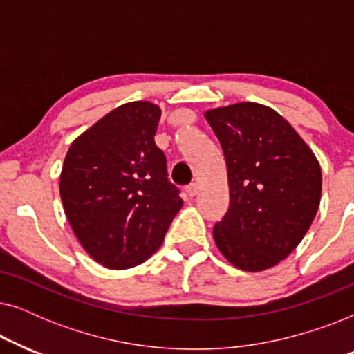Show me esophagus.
Instances as JSON below:
<instances>
[{"label":"esophagus","instance_id":"esophagus-1","mask_svg":"<svg viewBox=\"0 0 354 354\" xmlns=\"http://www.w3.org/2000/svg\"><path fill=\"white\" fill-rule=\"evenodd\" d=\"M198 192H200V185H198L196 182H193V183H190V185L187 187V193L190 196H196Z\"/></svg>","mask_w":354,"mask_h":354}]
</instances>
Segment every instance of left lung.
Listing matches in <instances>:
<instances>
[{
	"mask_svg": "<svg viewBox=\"0 0 354 354\" xmlns=\"http://www.w3.org/2000/svg\"><path fill=\"white\" fill-rule=\"evenodd\" d=\"M230 203L212 229L217 248L241 270L274 268L297 248L316 217L322 174L311 148L279 113L258 103L209 109Z\"/></svg>",
	"mask_w": 354,
	"mask_h": 354,
	"instance_id": "8db88e82",
	"label": "left lung"
}]
</instances>
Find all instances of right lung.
Listing matches in <instances>:
<instances>
[{"label":"right lung","instance_id":"right-lung-1","mask_svg":"<svg viewBox=\"0 0 354 354\" xmlns=\"http://www.w3.org/2000/svg\"><path fill=\"white\" fill-rule=\"evenodd\" d=\"M159 118L149 101L122 104L66 154L59 193L67 221L86 253L108 269L147 261L183 205L154 143Z\"/></svg>","mask_w":354,"mask_h":354}]
</instances>
